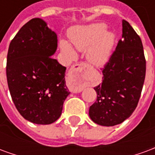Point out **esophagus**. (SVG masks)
I'll use <instances>...</instances> for the list:
<instances>
[{"mask_svg":"<svg viewBox=\"0 0 155 155\" xmlns=\"http://www.w3.org/2000/svg\"><path fill=\"white\" fill-rule=\"evenodd\" d=\"M88 69L89 65L85 63L74 64L71 69V71L68 74L67 83L68 87L73 93H79L82 91L84 74Z\"/></svg>","mask_w":155,"mask_h":155,"instance_id":"obj_1","label":"esophagus"}]
</instances>
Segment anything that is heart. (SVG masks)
I'll return each mask as SVG.
<instances>
[{"instance_id": "obj_1", "label": "heart", "mask_w": 155, "mask_h": 155, "mask_svg": "<svg viewBox=\"0 0 155 155\" xmlns=\"http://www.w3.org/2000/svg\"><path fill=\"white\" fill-rule=\"evenodd\" d=\"M104 23H92L78 25L71 29L69 37L72 44L79 51H85L86 58L95 66H102L107 63L112 54L114 45V35L108 31ZM60 46L71 58L76 56L73 46L64 40L60 41Z\"/></svg>"}]
</instances>
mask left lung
<instances>
[{"mask_svg":"<svg viewBox=\"0 0 155 155\" xmlns=\"http://www.w3.org/2000/svg\"><path fill=\"white\" fill-rule=\"evenodd\" d=\"M145 71L141 39L123 20L122 40L103 69L102 83L94 88L97 100L89 110L92 121L102 126H114L128 119L137 107Z\"/></svg>","mask_w":155,"mask_h":155,"instance_id":"left-lung-1","label":"left lung"}]
</instances>
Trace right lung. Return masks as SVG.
I'll return each mask as SVG.
<instances>
[{"label":"right lung","mask_w":155,"mask_h":155,"mask_svg":"<svg viewBox=\"0 0 155 155\" xmlns=\"http://www.w3.org/2000/svg\"><path fill=\"white\" fill-rule=\"evenodd\" d=\"M57 41L56 33L44 20L33 18L10 43L9 91L19 113L31 123H54L71 94L65 84L66 67L51 57L57 50Z\"/></svg>","instance_id":"obj_1"}]
</instances>
